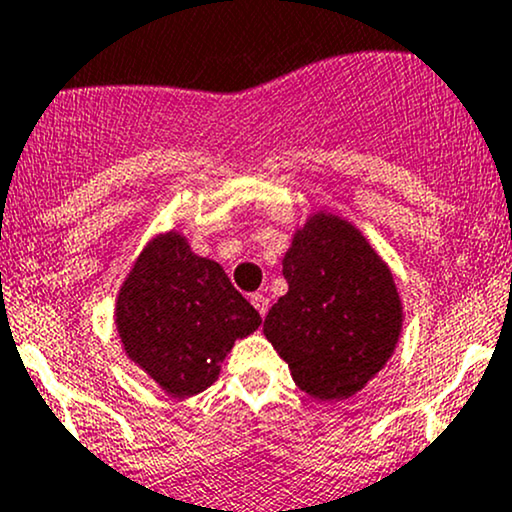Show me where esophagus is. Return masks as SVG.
<instances>
[{
	"mask_svg": "<svg viewBox=\"0 0 512 512\" xmlns=\"http://www.w3.org/2000/svg\"><path fill=\"white\" fill-rule=\"evenodd\" d=\"M250 301H252V306L257 308V313H260L262 318L267 316V311H269V299L267 296H262V294H252L250 296Z\"/></svg>",
	"mask_w": 512,
	"mask_h": 512,
	"instance_id": "esophagus-1",
	"label": "esophagus"
}]
</instances>
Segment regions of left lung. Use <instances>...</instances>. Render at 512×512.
Segmentation results:
<instances>
[{
  "instance_id": "left-lung-1",
  "label": "left lung",
  "mask_w": 512,
  "mask_h": 512,
  "mask_svg": "<svg viewBox=\"0 0 512 512\" xmlns=\"http://www.w3.org/2000/svg\"><path fill=\"white\" fill-rule=\"evenodd\" d=\"M282 265L289 291L269 308L267 340L308 396H355L401 338L403 306L389 265L359 228L325 211L296 230Z\"/></svg>"
}]
</instances>
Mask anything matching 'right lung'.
<instances>
[{
	"label": "right lung",
	"instance_id": "add662e5",
	"mask_svg": "<svg viewBox=\"0 0 512 512\" xmlns=\"http://www.w3.org/2000/svg\"><path fill=\"white\" fill-rule=\"evenodd\" d=\"M260 323L223 267L194 255L177 230L143 247L116 296V330L128 359L174 398L209 389L235 340Z\"/></svg>",
	"mask_w": 512,
	"mask_h": 512
}]
</instances>
